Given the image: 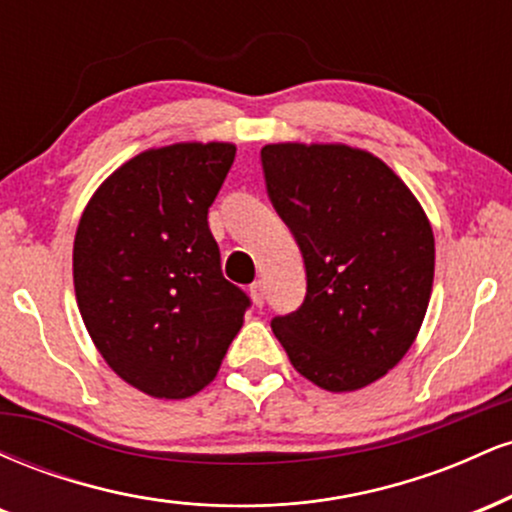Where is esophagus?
<instances>
[{
  "label": "esophagus",
  "instance_id": "esophagus-1",
  "mask_svg": "<svg viewBox=\"0 0 512 512\" xmlns=\"http://www.w3.org/2000/svg\"><path fill=\"white\" fill-rule=\"evenodd\" d=\"M250 296H252V301H255V305H264V284L262 281H255V284L250 286Z\"/></svg>",
  "mask_w": 512,
  "mask_h": 512
}]
</instances>
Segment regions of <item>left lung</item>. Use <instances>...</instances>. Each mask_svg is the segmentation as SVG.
Returning a JSON list of instances; mask_svg holds the SVG:
<instances>
[{
  "label": "left lung",
  "mask_w": 512,
  "mask_h": 512,
  "mask_svg": "<svg viewBox=\"0 0 512 512\" xmlns=\"http://www.w3.org/2000/svg\"><path fill=\"white\" fill-rule=\"evenodd\" d=\"M264 185L305 264V298L272 330L330 392L383 378L424 322L436 245L424 209L380 158L344 144H269Z\"/></svg>",
  "instance_id": "8db88e82"
}]
</instances>
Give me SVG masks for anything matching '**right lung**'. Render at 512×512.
Instances as JSON below:
<instances>
[{"label":"right lung","mask_w":512,"mask_h":512,"mask_svg":"<svg viewBox=\"0 0 512 512\" xmlns=\"http://www.w3.org/2000/svg\"><path fill=\"white\" fill-rule=\"evenodd\" d=\"M233 144L134 156L98 187L74 238V291L93 344L137 390L185 399L219 373L250 296L221 272L209 207Z\"/></svg>","instance_id":"right-lung-1"}]
</instances>
